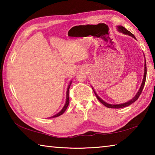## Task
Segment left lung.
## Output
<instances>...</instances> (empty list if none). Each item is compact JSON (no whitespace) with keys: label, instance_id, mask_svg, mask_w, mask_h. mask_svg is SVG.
<instances>
[{"label":"left lung","instance_id":"8db88e82","mask_svg":"<svg viewBox=\"0 0 155 155\" xmlns=\"http://www.w3.org/2000/svg\"><path fill=\"white\" fill-rule=\"evenodd\" d=\"M117 31H120V32H121V33H124V34H126V35H130V36H131V37H133V38H135V35H133V34L132 33H130L129 31H128L127 29H126V28H125L124 27H122V26H117ZM146 73H147V70H146V62L145 61V66H144L143 79V81H142V83H141V87H140V90H139L137 94H136V96L134 97V98H133L132 100H130V101L127 102V103H123V104H108V103H105V102H104V101H103V100H102L101 98H100V97L96 94L95 91L94 90V89H93V88H92V89H93V90H94V94H96V96L97 98H98V101H99L100 102H101V103L102 104H104V105L105 106V107H108V108H112V109H120V108H123V107H127V106H129L130 104H131L132 103H134V102H135L136 101H137L139 97H140V94H141V92H142V90H143V89L144 85H145V83H146Z\"/></svg>","mask_w":155,"mask_h":155}]
</instances>
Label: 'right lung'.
<instances>
[{
  "mask_svg": "<svg viewBox=\"0 0 155 155\" xmlns=\"http://www.w3.org/2000/svg\"><path fill=\"white\" fill-rule=\"evenodd\" d=\"M70 85H71V83H70V85H69V86H68V87L67 93H66V103H65V105H64V108H63V109H61V111H60L59 113H58V114H56V115H54V116H52V117H56L59 116V115H62V114H64V113L65 112V110H66V109L68 108V104H69V103H70V99H69V89H70Z\"/></svg>",
  "mask_w": 155,
  "mask_h": 155,
  "instance_id": "obj_1",
  "label": "right lung"
}]
</instances>
